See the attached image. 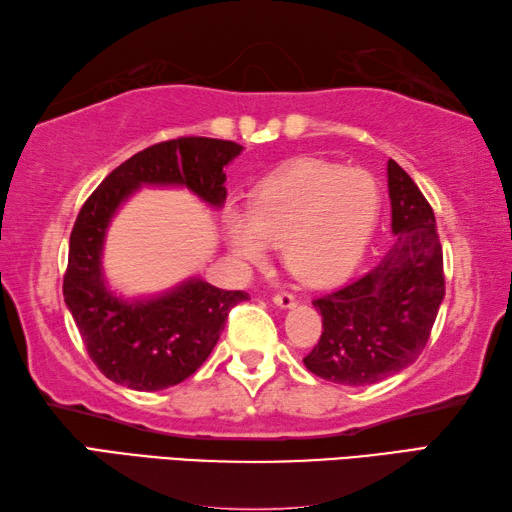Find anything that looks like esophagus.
<instances>
[{
	"instance_id": "34e87169",
	"label": "esophagus",
	"mask_w": 512,
	"mask_h": 512,
	"mask_svg": "<svg viewBox=\"0 0 512 512\" xmlns=\"http://www.w3.org/2000/svg\"><path fill=\"white\" fill-rule=\"evenodd\" d=\"M273 302H275V306H279V308H293V306H295V295L288 293V290H284V293H277V295L273 297Z\"/></svg>"
}]
</instances>
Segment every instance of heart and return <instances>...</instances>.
Wrapping results in <instances>:
<instances>
[{"label":"heart","instance_id":"heart-1","mask_svg":"<svg viewBox=\"0 0 512 512\" xmlns=\"http://www.w3.org/2000/svg\"><path fill=\"white\" fill-rule=\"evenodd\" d=\"M379 208L382 193L366 170L304 162L259 184L250 208L228 204L224 230L239 262L264 266L282 246L297 279L330 286L364 259Z\"/></svg>","mask_w":512,"mask_h":512}]
</instances>
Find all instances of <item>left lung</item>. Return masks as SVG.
<instances>
[{"instance_id": "8db88e82", "label": "left lung", "mask_w": 512, "mask_h": 512, "mask_svg": "<svg viewBox=\"0 0 512 512\" xmlns=\"http://www.w3.org/2000/svg\"><path fill=\"white\" fill-rule=\"evenodd\" d=\"M388 195L395 244L368 273L313 299L324 330L304 364L326 382L370 386L397 375L422 355L444 302L435 213L395 159Z\"/></svg>"}]
</instances>
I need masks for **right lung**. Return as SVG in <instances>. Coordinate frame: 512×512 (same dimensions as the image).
<instances>
[{
  "instance_id": "add662e5",
  "label": "right lung",
  "mask_w": 512,
  "mask_h": 512,
  "mask_svg": "<svg viewBox=\"0 0 512 512\" xmlns=\"http://www.w3.org/2000/svg\"><path fill=\"white\" fill-rule=\"evenodd\" d=\"M244 146L226 139L179 137L139 150L86 199L70 233L64 302L90 359L110 382L162 390L206 362L244 290L186 279L157 297L124 299L106 286L102 250L110 219L142 186H184L202 202H226L224 168Z\"/></svg>"
}]
</instances>
